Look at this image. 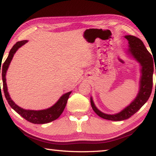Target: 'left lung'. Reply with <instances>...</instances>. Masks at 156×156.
Listing matches in <instances>:
<instances>
[{
  "label": "left lung",
  "instance_id": "left-lung-1",
  "mask_svg": "<svg viewBox=\"0 0 156 156\" xmlns=\"http://www.w3.org/2000/svg\"><path fill=\"white\" fill-rule=\"evenodd\" d=\"M125 38L129 41V47L130 48L129 49V54H131V55L141 64V66L140 89L136 98L129 106H127L119 113L115 115H107L102 112L95 107L93 99L90 98L91 106L94 112L102 119L111 121H122L130 118L147 102L153 88V58L152 56L147 50L143 41L138 37L132 35H126L125 36Z\"/></svg>",
  "mask_w": 156,
  "mask_h": 156
}]
</instances>
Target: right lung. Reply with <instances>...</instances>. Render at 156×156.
<instances>
[{"mask_svg": "<svg viewBox=\"0 0 156 156\" xmlns=\"http://www.w3.org/2000/svg\"><path fill=\"white\" fill-rule=\"evenodd\" d=\"M27 40H23L20 41H17L15 44L13 46L12 48L10 49L9 52V55H8L7 59H6L5 62H4L3 65V68H2V79H3V87L4 94H5V97L7 100L8 104L10 106L18 113L20 115L22 116L24 119H25L27 121L33 123V124H47V123L51 122L54 120H56V119L60 117V115L62 114V112L64 110V108L66 105L68 99H69L70 94L71 92H69V93L64 94L60 98L57 102L53 106L49 107L47 109H43V110H28V109H24L21 108L20 107L17 106L15 103L13 102L11 98L10 97L9 93L8 92V87H7V83H6V78L5 75L7 70L9 67V65L10 62H11L12 57L14 56L15 52L17 50L19 49L20 47L27 43ZM0 73H1V69H0Z\"/></svg>", "mask_w": 156, "mask_h": 156, "instance_id": "1", "label": "right lung"}]
</instances>
